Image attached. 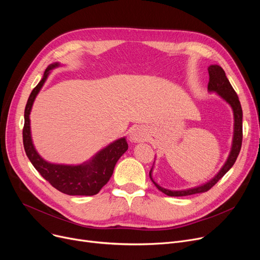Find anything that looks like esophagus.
<instances>
[{"mask_svg": "<svg viewBox=\"0 0 260 260\" xmlns=\"http://www.w3.org/2000/svg\"><path fill=\"white\" fill-rule=\"evenodd\" d=\"M147 138V134L145 132L144 128L142 127H135L131 134H129V139L132 142H142V141H145Z\"/></svg>", "mask_w": 260, "mask_h": 260, "instance_id": "1", "label": "esophagus"}]
</instances>
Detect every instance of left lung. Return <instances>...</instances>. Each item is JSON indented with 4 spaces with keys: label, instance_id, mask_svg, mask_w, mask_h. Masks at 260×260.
Masks as SVG:
<instances>
[{
    "label": "left lung",
    "instance_id": "obj_1",
    "mask_svg": "<svg viewBox=\"0 0 260 260\" xmlns=\"http://www.w3.org/2000/svg\"><path fill=\"white\" fill-rule=\"evenodd\" d=\"M209 76L210 81L208 85V90L210 92H216L219 97H221L226 103L230 104V106L233 109L234 115V134H233V141H232V147L230 155L223 165V167L218 172V174L212 178L210 181L203 183L201 185L187 188V189H181V190H172L160 186L157 182L153 179V168L149 172V178L153 181L155 186L161 190L162 193H165L168 196L172 197H180V196H187V195H194L198 193H204L209 190L211 187H213L218 181H219L222 177L228 173V171L234 166V163L239 155L241 143H242V108L238 99V95L235 92L234 88L232 87L230 81L228 80L224 71L219 65H210L209 68Z\"/></svg>",
    "mask_w": 260,
    "mask_h": 260
}]
</instances>
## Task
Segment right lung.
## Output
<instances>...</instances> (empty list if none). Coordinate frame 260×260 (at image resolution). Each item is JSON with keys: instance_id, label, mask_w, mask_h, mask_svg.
Returning a JSON list of instances; mask_svg holds the SVG:
<instances>
[{"instance_id": "add662e5", "label": "right lung", "mask_w": 260, "mask_h": 260, "mask_svg": "<svg viewBox=\"0 0 260 260\" xmlns=\"http://www.w3.org/2000/svg\"><path fill=\"white\" fill-rule=\"evenodd\" d=\"M59 66L60 63L48 65L42 80L32 89L28 101L26 103L23 127L24 149L35 169L54 188L72 196H92L98 194L99 190L108 182L114 173L117 161L127 151L128 144L125 137H122L108 144L91 159L79 166L54 165V163L47 162L38 154L31 139L29 115L37 94L44 85L50 71Z\"/></svg>"}]
</instances>
